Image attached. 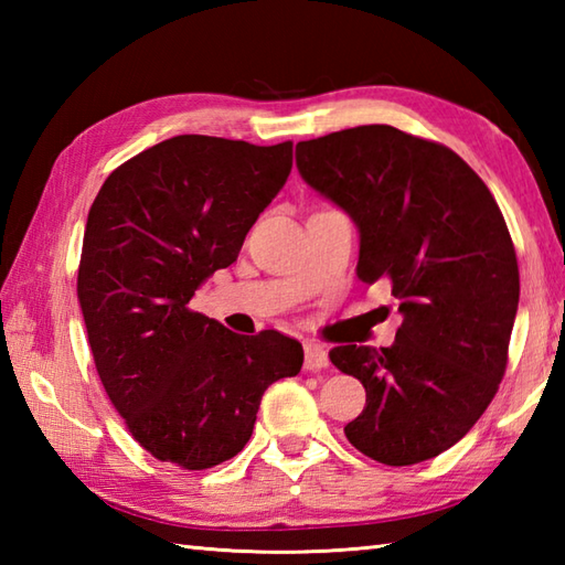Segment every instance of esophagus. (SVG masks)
Listing matches in <instances>:
<instances>
[{"label":"esophagus","instance_id":"34e87169","mask_svg":"<svg viewBox=\"0 0 565 565\" xmlns=\"http://www.w3.org/2000/svg\"><path fill=\"white\" fill-rule=\"evenodd\" d=\"M330 359H328V352L326 347H320L316 342H306V371H320V369H328Z\"/></svg>","mask_w":565,"mask_h":565}]
</instances>
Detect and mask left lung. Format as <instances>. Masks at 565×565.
I'll use <instances>...</instances> for the list:
<instances>
[{
    "mask_svg": "<svg viewBox=\"0 0 565 565\" xmlns=\"http://www.w3.org/2000/svg\"><path fill=\"white\" fill-rule=\"evenodd\" d=\"M296 167L354 221L356 276L388 279L403 316L391 347L330 352L366 388L344 435L379 463L427 461L478 423L505 374L520 303L505 218L459 154L393 126L298 142Z\"/></svg>",
    "mask_w": 565,
    "mask_h": 565,
    "instance_id": "obj_1",
    "label": "left lung"
}]
</instances>
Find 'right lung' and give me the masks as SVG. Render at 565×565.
I'll return each instance as SVG.
<instances>
[{
	"instance_id": "obj_1",
	"label": "right lung",
	"mask_w": 565,
	"mask_h": 565,
	"mask_svg": "<svg viewBox=\"0 0 565 565\" xmlns=\"http://www.w3.org/2000/svg\"><path fill=\"white\" fill-rule=\"evenodd\" d=\"M294 146L174 136L114 170L84 231L77 298L99 379L154 459L203 471L243 451L259 401L296 376L303 347L237 334L189 310L237 259L291 174Z\"/></svg>"
}]
</instances>
